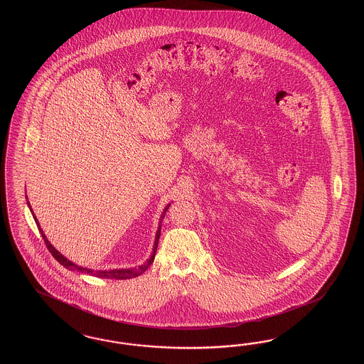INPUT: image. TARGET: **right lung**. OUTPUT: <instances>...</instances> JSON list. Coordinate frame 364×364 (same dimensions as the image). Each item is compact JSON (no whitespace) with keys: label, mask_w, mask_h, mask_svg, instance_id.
<instances>
[{"label":"right lung","mask_w":364,"mask_h":364,"mask_svg":"<svg viewBox=\"0 0 364 364\" xmlns=\"http://www.w3.org/2000/svg\"><path fill=\"white\" fill-rule=\"evenodd\" d=\"M28 207L31 208V204H29V201H28ZM171 207V204H168L164 210H163V213H161V218H160V223H159V228H157V232H156V239H154V252L151 255V257L148 259V262H145V264L139 265V267H136V268H122V269H105V271H93V269H89V268H85V267H81V265L75 264V263H72L70 260H68L66 257H64L63 255L60 254L57 250H55V247L49 242V240L46 239V236L44 235V232L41 230V227H40V224H38V221L36 219V216H34L33 210L31 208V212H32V215H33L34 220H36V224H37V227H38V230L41 232V235H43V239H44L45 244H46V247H48V250H49V252L53 255V257H55V260L60 263L61 265H64L65 268H68L69 271H77V272H81V274H88V275L92 276H97V277H102V279H116V280H122V279H132V277H136V276L141 275L143 272H145L146 269H148V267L154 263V255H156V250H157V244H159V239H160V231H161V221L164 219V216H166V212L168 210V208Z\"/></svg>","instance_id":"add662e5"}]
</instances>
